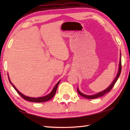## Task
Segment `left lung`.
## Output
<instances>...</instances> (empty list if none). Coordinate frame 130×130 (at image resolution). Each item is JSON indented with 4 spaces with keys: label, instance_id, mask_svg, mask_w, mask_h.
Returning <instances> with one entry per match:
<instances>
[{
    "label": "left lung",
    "instance_id": "8db88e82",
    "mask_svg": "<svg viewBox=\"0 0 130 130\" xmlns=\"http://www.w3.org/2000/svg\"><path fill=\"white\" fill-rule=\"evenodd\" d=\"M120 57H121V54H120ZM121 70H122V61H121V59L120 60V62H119V70H118V74L117 75H116V77L115 78V80H113V81L112 82V83L111 84V85H109V86L107 88V89H105L104 91H102V92H100L99 93H98L95 94H93V95H86V94H83L81 93V92L79 91L78 88H77V92L78 94L81 95V96L84 97V98H85L87 99H96L98 98H99V97L101 96H103V95H104L105 94L107 93L108 92H109L111 91V90L112 88L113 85H115V84L116 83V81H117L118 79L119 78V77L120 73H121Z\"/></svg>",
    "mask_w": 130,
    "mask_h": 130
}]
</instances>
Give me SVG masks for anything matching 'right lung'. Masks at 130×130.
<instances>
[{"label":"right lung","instance_id":"right-lung-1","mask_svg":"<svg viewBox=\"0 0 130 130\" xmlns=\"http://www.w3.org/2000/svg\"><path fill=\"white\" fill-rule=\"evenodd\" d=\"M8 80H9V82L12 85V87H14V88L16 90V91L17 92V93H18L19 95H20L22 98H23L24 99L27 100V101H29V102H34V103H42V102H47V101H49V100L53 98V96H54V94H56V92L57 91V87H58V85L59 84V83H60V81H59L58 83H57V84L56 85V86L54 87V88L53 89V90L52 91V92H50V93L47 94L46 96H43V97H40V98H30V97H28V96H25L24 94H23L22 93H21L20 92H19L18 90L15 87V86L14 85L12 84V83L11 82V81L9 78V77H8Z\"/></svg>","mask_w":130,"mask_h":130}]
</instances>
